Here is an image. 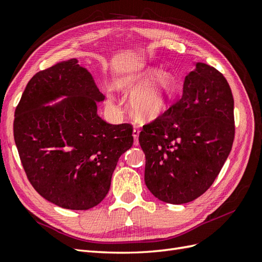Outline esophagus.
<instances>
[{"label":"esophagus","instance_id":"1","mask_svg":"<svg viewBox=\"0 0 262 262\" xmlns=\"http://www.w3.org/2000/svg\"><path fill=\"white\" fill-rule=\"evenodd\" d=\"M133 136H134V144H135L136 146L139 144L138 142V136H139V130L138 129H134L133 130Z\"/></svg>","mask_w":262,"mask_h":262}]
</instances>
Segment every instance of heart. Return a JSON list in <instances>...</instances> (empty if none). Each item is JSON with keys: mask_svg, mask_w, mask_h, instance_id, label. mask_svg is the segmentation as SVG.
<instances>
[{"mask_svg": "<svg viewBox=\"0 0 262 262\" xmlns=\"http://www.w3.org/2000/svg\"><path fill=\"white\" fill-rule=\"evenodd\" d=\"M117 86L133 94L130 110L142 119H152L163 114L175 93L172 77L154 66L127 73L118 80Z\"/></svg>", "mask_w": 262, "mask_h": 262, "instance_id": "heart-1", "label": "heart"}]
</instances>
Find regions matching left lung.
I'll return each mask as SVG.
<instances>
[{
    "label": "left lung",
    "mask_w": 262,
    "mask_h": 262,
    "mask_svg": "<svg viewBox=\"0 0 262 262\" xmlns=\"http://www.w3.org/2000/svg\"><path fill=\"white\" fill-rule=\"evenodd\" d=\"M178 102L143 127L145 184L167 204L195 200L209 188L229 156L233 137V97L226 78L195 62Z\"/></svg>",
    "instance_id": "obj_1"
}]
</instances>
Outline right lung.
I'll list each match as a JSON object with an SVG mask.
<instances>
[{"mask_svg": "<svg viewBox=\"0 0 262 262\" xmlns=\"http://www.w3.org/2000/svg\"><path fill=\"white\" fill-rule=\"evenodd\" d=\"M104 98L92 74L72 58L36 73L16 107L13 129L26 176L58 207L98 205L119 157L134 143L130 124L112 125L98 116Z\"/></svg>", "mask_w": 262, "mask_h": 262, "instance_id": "add662e5", "label": "right lung"}]
</instances>
